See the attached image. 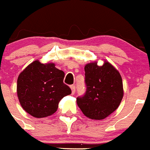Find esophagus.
I'll use <instances>...</instances> for the list:
<instances>
[{"label": "esophagus", "instance_id": "obj_1", "mask_svg": "<svg viewBox=\"0 0 150 150\" xmlns=\"http://www.w3.org/2000/svg\"><path fill=\"white\" fill-rule=\"evenodd\" d=\"M71 91H72V94L75 93V92H76V87H75V85H71Z\"/></svg>", "mask_w": 150, "mask_h": 150}]
</instances>
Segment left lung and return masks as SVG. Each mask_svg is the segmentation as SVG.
<instances>
[{
    "instance_id": "obj_1",
    "label": "left lung",
    "mask_w": 150,
    "mask_h": 150,
    "mask_svg": "<svg viewBox=\"0 0 150 150\" xmlns=\"http://www.w3.org/2000/svg\"><path fill=\"white\" fill-rule=\"evenodd\" d=\"M84 95L76 98V102L84 115L91 119L100 120L118 108L123 98V83L119 71L105 62L102 66L96 62L85 67Z\"/></svg>"
}]
</instances>
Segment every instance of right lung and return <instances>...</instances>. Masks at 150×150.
<instances>
[{
  "label": "right lung",
  "instance_id": "1",
  "mask_svg": "<svg viewBox=\"0 0 150 150\" xmlns=\"http://www.w3.org/2000/svg\"><path fill=\"white\" fill-rule=\"evenodd\" d=\"M65 73L54 63L36 60L18 76L17 92L24 110L36 118H43L57 111L59 102L71 90L63 82Z\"/></svg>",
  "mask_w": 150,
  "mask_h": 150
}]
</instances>
